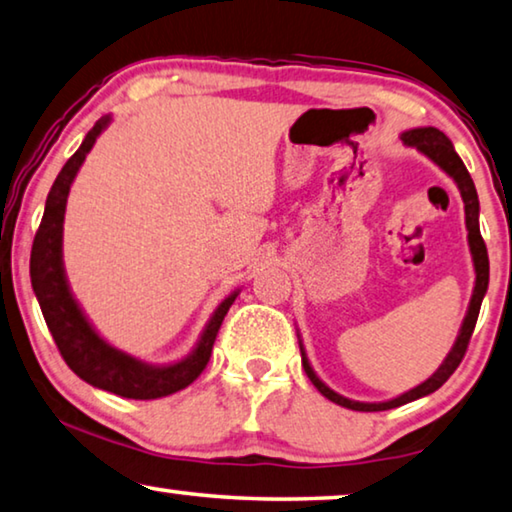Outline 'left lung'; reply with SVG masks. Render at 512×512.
Listing matches in <instances>:
<instances>
[{
	"label": "left lung",
	"mask_w": 512,
	"mask_h": 512,
	"mask_svg": "<svg viewBox=\"0 0 512 512\" xmlns=\"http://www.w3.org/2000/svg\"><path fill=\"white\" fill-rule=\"evenodd\" d=\"M402 140H404V145L416 147V150L425 154L427 159H432L434 164L443 170V173H448L455 180L459 194H462V201H464L466 231H469V249H471V258H473V270H476V286H473V295H471L469 309H466L462 328H459V335L455 339L453 348H450V353L446 355V360L441 362V367L436 369V372L429 376L427 381H422L413 390L404 392V395H399L395 399H388V402H355V399H348L344 395H339V392H335L332 388H328V385L318 379L314 369H311L309 360H307V353H305V346H302V339L298 335L300 353H302V367H305L309 381L316 385V390L321 392L323 397H328L330 402H335V404L344 406V409H351V411L397 409V406L409 404V402H413V399L427 397V395H432L434 390H439L441 385L446 383L450 376H453V372L459 367V362H462V358H464L466 346H469V339L473 335V328H476L480 305H483V298L487 293V284H490V258H487V247H485L483 235H480V226H478V214H480L478 194H476V187H473L469 170H466L464 161L459 159V154L455 152V147H453V143H450V138L446 136V133L434 129V127H418V129L404 131Z\"/></svg>",
	"instance_id": "1"
}]
</instances>
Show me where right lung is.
I'll return each instance as SVG.
<instances>
[{
    "mask_svg": "<svg viewBox=\"0 0 512 512\" xmlns=\"http://www.w3.org/2000/svg\"><path fill=\"white\" fill-rule=\"evenodd\" d=\"M110 120H113L110 115L101 117L87 131L83 145L66 161L64 168L59 170L55 184L50 187L41 226L36 231L32 244L29 277H32L36 300H39L43 318H46V325L55 339L59 353H62L66 365L80 379L94 385V388L108 390L113 395L127 399H159L187 388L189 383H194L201 376L205 365L210 362L212 346L221 328V321H224V316L228 314V309H231L240 291H233L214 309L205 330L198 337L194 351L187 358L173 362V365H150V362L133 358V355L120 351V348L110 346L94 330V325L87 321L83 309H80L76 298H73L64 272V212L71 184L76 180L85 157L94 147L96 138L101 136V131L108 127Z\"/></svg>",
    "mask_w": 512,
    "mask_h": 512,
    "instance_id": "right-lung-1",
    "label": "right lung"
}]
</instances>
